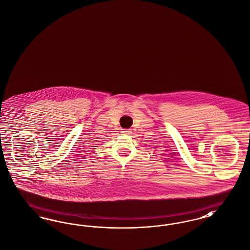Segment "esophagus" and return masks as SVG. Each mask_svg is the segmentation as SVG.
<instances>
[{"mask_svg":"<svg viewBox=\"0 0 250 250\" xmlns=\"http://www.w3.org/2000/svg\"><path fill=\"white\" fill-rule=\"evenodd\" d=\"M122 133H124V134H130L131 131L129 129H124L122 131Z\"/></svg>","mask_w":250,"mask_h":250,"instance_id":"1","label":"esophagus"}]
</instances>
